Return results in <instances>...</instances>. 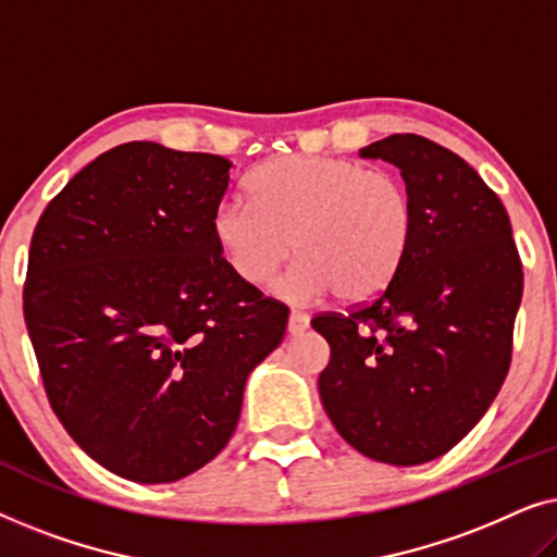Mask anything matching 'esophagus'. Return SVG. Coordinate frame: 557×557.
<instances>
[{
  "instance_id": "34e87169",
  "label": "esophagus",
  "mask_w": 557,
  "mask_h": 557,
  "mask_svg": "<svg viewBox=\"0 0 557 557\" xmlns=\"http://www.w3.org/2000/svg\"><path fill=\"white\" fill-rule=\"evenodd\" d=\"M307 326H309V314H304V311H292V314H288V334H304L307 332Z\"/></svg>"
}]
</instances>
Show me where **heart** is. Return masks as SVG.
Instances as JSON below:
<instances>
[{"label":"heart","mask_w":557,"mask_h":557,"mask_svg":"<svg viewBox=\"0 0 557 557\" xmlns=\"http://www.w3.org/2000/svg\"><path fill=\"white\" fill-rule=\"evenodd\" d=\"M250 200L220 202L212 238L238 278L263 286L294 253L276 294L309 304L337 294L377 296L406 261L416 227L413 197L400 177L339 157L292 154L248 174Z\"/></svg>","instance_id":"b5f03b06"}]
</instances>
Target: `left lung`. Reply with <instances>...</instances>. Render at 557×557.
I'll list each match as a JSON object with an SVG mask.
<instances>
[{"label":"left lung","mask_w":557,"mask_h":557,"mask_svg":"<svg viewBox=\"0 0 557 557\" xmlns=\"http://www.w3.org/2000/svg\"><path fill=\"white\" fill-rule=\"evenodd\" d=\"M400 170L416 227L395 278L370 304L311 326L330 342L319 398L370 459L416 467L486 413L512 360L522 263L505 205L474 166L418 134L360 149Z\"/></svg>","instance_id":"1"}]
</instances>
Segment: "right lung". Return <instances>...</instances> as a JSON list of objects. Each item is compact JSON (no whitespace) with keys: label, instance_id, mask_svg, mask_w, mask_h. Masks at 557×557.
<instances>
[{"label":"right lung","instance_id":"add662e5","mask_svg":"<svg viewBox=\"0 0 557 557\" xmlns=\"http://www.w3.org/2000/svg\"><path fill=\"white\" fill-rule=\"evenodd\" d=\"M233 162L157 141L103 151L37 220L22 294L45 393L90 459L166 484L215 459L288 309L212 238Z\"/></svg>","mask_w":557,"mask_h":557}]
</instances>
